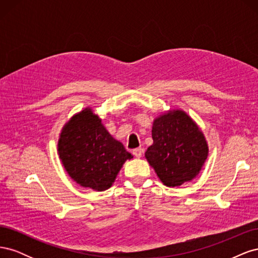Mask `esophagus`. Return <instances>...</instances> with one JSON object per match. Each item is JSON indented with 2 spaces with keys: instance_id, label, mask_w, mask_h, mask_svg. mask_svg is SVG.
Here are the masks:
<instances>
[{
  "instance_id": "1",
  "label": "esophagus",
  "mask_w": 258,
  "mask_h": 258,
  "mask_svg": "<svg viewBox=\"0 0 258 258\" xmlns=\"http://www.w3.org/2000/svg\"><path fill=\"white\" fill-rule=\"evenodd\" d=\"M132 154H134L137 158H140L143 154V148L139 147V148H135L134 151H132Z\"/></svg>"
}]
</instances>
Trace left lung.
Wrapping results in <instances>:
<instances>
[{"label":"left lung","instance_id":"1","mask_svg":"<svg viewBox=\"0 0 258 258\" xmlns=\"http://www.w3.org/2000/svg\"><path fill=\"white\" fill-rule=\"evenodd\" d=\"M152 137L154 143L145 157L166 186H179L199 174L209 148L204 134L186 113L176 110L156 118Z\"/></svg>","mask_w":258,"mask_h":258}]
</instances>
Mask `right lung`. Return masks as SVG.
<instances>
[{"mask_svg":"<svg viewBox=\"0 0 258 258\" xmlns=\"http://www.w3.org/2000/svg\"><path fill=\"white\" fill-rule=\"evenodd\" d=\"M58 152L69 175L81 186L98 191L110 188L124 161L132 158L90 108H85L66 123Z\"/></svg>","mask_w":258,"mask_h":258,"instance_id":"add662e5","label":"right lung"}]
</instances>
